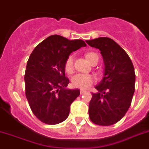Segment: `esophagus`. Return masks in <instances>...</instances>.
<instances>
[{
  "label": "esophagus",
  "instance_id": "obj_1",
  "mask_svg": "<svg viewBox=\"0 0 149 149\" xmlns=\"http://www.w3.org/2000/svg\"><path fill=\"white\" fill-rule=\"evenodd\" d=\"M85 92V90H82V89H81V90H80V94H83Z\"/></svg>",
  "mask_w": 149,
  "mask_h": 149
}]
</instances>
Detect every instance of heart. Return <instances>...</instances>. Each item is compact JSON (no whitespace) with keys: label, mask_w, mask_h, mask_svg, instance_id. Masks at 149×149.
<instances>
[{"label":"heart","mask_w":149,"mask_h":149,"mask_svg":"<svg viewBox=\"0 0 149 149\" xmlns=\"http://www.w3.org/2000/svg\"><path fill=\"white\" fill-rule=\"evenodd\" d=\"M97 56V54H96L95 52H88L85 54L86 58L91 64L94 61ZM73 61H74L73 55H70L66 60L65 64H64V69L67 73H70L73 72ZM94 77L91 75L87 74L79 73V74L75 75L72 79V84H73V87L81 89L88 88L90 85L94 83Z\"/></svg>","instance_id":"1"}]
</instances>
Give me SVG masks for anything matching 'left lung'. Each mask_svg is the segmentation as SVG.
Listing matches in <instances>:
<instances>
[{"instance_id":"obj_1","label":"left lung","mask_w":149,"mask_h":149,"mask_svg":"<svg viewBox=\"0 0 149 149\" xmlns=\"http://www.w3.org/2000/svg\"><path fill=\"white\" fill-rule=\"evenodd\" d=\"M100 51L104 62L103 78L92 93L89 103L91 121L109 126L117 123L128 110L135 91V72L130 57L116 42L109 37L86 40Z\"/></svg>"}]
</instances>
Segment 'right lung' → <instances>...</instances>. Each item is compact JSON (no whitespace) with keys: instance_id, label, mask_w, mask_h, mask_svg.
Returning <instances> with one entry per match:
<instances>
[{"instance_id":"1","label":"right lung","mask_w":149,"mask_h":149,"mask_svg":"<svg viewBox=\"0 0 149 149\" xmlns=\"http://www.w3.org/2000/svg\"><path fill=\"white\" fill-rule=\"evenodd\" d=\"M86 46L82 40L52 35L37 45L29 57L24 74L25 95L40 121L57 125L67 119L71 103L80 94L68 89L64 64L71 52Z\"/></svg>"}]
</instances>
